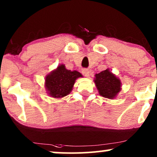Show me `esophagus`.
Wrapping results in <instances>:
<instances>
[{"label":"esophagus","mask_w":157,"mask_h":157,"mask_svg":"<svg viewBox=\"0 0 157 157\" xmlns=\"http://www.w3.org/2000/svg\"><path fill=\"white\" fill-rule=\"evenodd\" d=\"M81 72H82V74H83V76H84L88 77V76H89V71L88 70V69H86V68L82 69V71H81Z\"/></svg>","instance_id":"1"}]
</instances>
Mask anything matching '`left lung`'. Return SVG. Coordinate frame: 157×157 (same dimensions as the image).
Listing matches in <instances>:
<instances>
[{"instance_id":"left-lung-1","label":"left lung","mask_w":157,"mask_h":157,"mask_svg":"<svg viewBox=\"0 0 157 157\" xmlns=\"http://www.w3.org/2000/svg\"><path fill=\"white\" fill-rule=\"evenodd\" d=\"M94 83L101 97L113 99L121 90V80L109 69L95 75Z\"/></svg>"}]
</instances>
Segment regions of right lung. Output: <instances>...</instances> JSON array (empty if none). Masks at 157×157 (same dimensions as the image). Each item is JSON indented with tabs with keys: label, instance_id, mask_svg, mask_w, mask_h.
<instances>
[{
	"label": "right lung",
	"instance_id": "obj_1",
	"mask_svg": "<svg viewBox=\"0 0 157 157\" xmlns=\"http://www.w3.org/2000/svg\"><path fill=\"white\" fill-rule=\"evenodd\" d=\"M81 76L82 75L77 71L67 70L64 65L61 64L46 76V90L52 97L62 98L70 94L75 81Z\"/></svg>",
	"mask_w": 157,
	"mask_h": 157
}]
</instances>
